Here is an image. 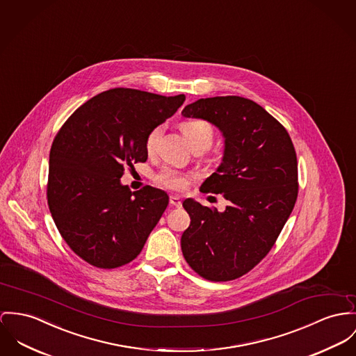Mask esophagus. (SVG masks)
I'll return each mask as SVG.
<instances>
[{"mask_svg":"<svg viewBox=\"0 0 356 356\" xmlns=\"http://www.w3.org/2000/svg\"><path fill=\"white\" fill-rule=\"evenodd\" d=\"M169 203H170V206H173V207H180V206H181V200L179 199V196H175V195H172V196L169 197Z\"/></svg>","mask_w":356,"mask_h":356,"instance_id":"34e87169","label":"esophagus"}]
</instances>
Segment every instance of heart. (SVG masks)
Instances as JSON below:
<instances>
[{
  "label": "heart",
  "mask_w": 356,
  "mask_h": 356,
  "mask_svg": "<svg viewBox=\"0 0 356 356\" xmlns=\"http://www.w3.org/2000/svg\"><path fill=\"white\" fill-rule=\"evenodd\" d=\"M181 130L184 137L187 138L191 147H200L206 150L214 138L213 126L206 120H188L181 124ZM163 127L157 126L154 127L146 138V150L147 153H153L156 150V146L159 143V139L161 137ZM157 181L169 190L173 191H183L187 188L190 176L186 173H180L175 169H164L159 176Z\"/></svg>",
  "instance_id": "b5f03b06"
}]
</instances>
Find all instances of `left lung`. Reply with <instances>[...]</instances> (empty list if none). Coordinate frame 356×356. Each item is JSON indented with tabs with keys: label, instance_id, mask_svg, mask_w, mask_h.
I'll return each instance as SVG.
<instances>
[{
	"label": "left lung",
	"instance_id": "1",
	"mask_svg": "<svg viewBox=\"0 0 356 356\" xmlns=\"http://www.w3.org/2000/svg\"><path fill=\"white\" fill-rule=\"evenodd\" d=\"M181 115L210 122L225 139L222 161L200 191L227 200L223 211L191 197L183 202L191 225L181 236V250L204 279L233 280L266 257L294 209L296 149L274 116L240 96L199 99Z\"/></svg>",
	"mask_w": 356,
	"mask_h": 356
}]
</instances>
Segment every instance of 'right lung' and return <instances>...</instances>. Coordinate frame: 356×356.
<instances>
[{"instance_id": "obj_1", "label": "right lung", "mask_w": 356, "mask_h": 356, "mask_svg": "<svg viewBox=\"0 0 356 356\" xmlns=\"http://www.w3.org/2000/svg\"><path fill=\"white\" fill-rule=\"evenodd\" d=\"M129 88L106 90L66 120L50 152L47 200L72 250L99 268L134 260L169 203L166 192H131L126 166L147 160V134L184 103Z\"/></svg>"}]
</instances>
